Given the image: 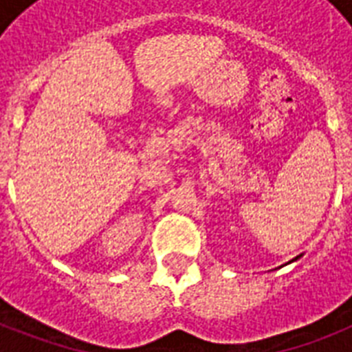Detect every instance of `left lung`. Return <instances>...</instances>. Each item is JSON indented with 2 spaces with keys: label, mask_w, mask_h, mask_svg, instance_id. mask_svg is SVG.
I'll return each instance as SVG.
<instances>
[{
  "label": "left lung",
  "mask_w": 352,
  "mask_h": 352,
  "mask_svg": "<svg viewBox=\"0 0 352 352\" xmlns=\"http://www.w3.org/2000/svg\"><path fill=\"white\" fill-rule=\"evenodd\" d=\"M301 256H298V257H294V259H292V261H289V263H294V261H298V259H300Z\"/></svg>",
  "instance_id": "left-lung-1"
}]
</instances>
